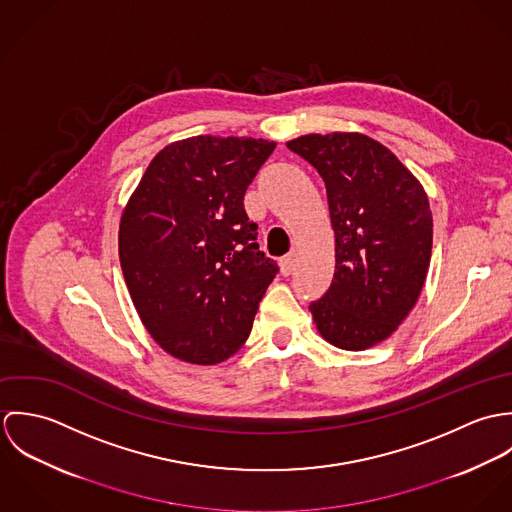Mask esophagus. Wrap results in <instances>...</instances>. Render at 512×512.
<instances>
[{"instance_id":"obj_1","label":"esophagus","mask_w":512,"mask_h":512,"mask_svg":"<svg viewBox=\"0 0 512 512\" xmlns=\"http://www.w3.org/2000/svg\"><path fill=\"white\" fill-rule=\"evenodd\" d=\"M280 268H282V274L284 276H290L295 268V252L286 254L282 260H280Z\"/></svg>"}]
</instances>
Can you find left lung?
<instances>
[{"label":"left lung","mask_w":512,"mask_h":512,"mask_svg":"<svg viewBox=\"0 0 512 512\" xmlns=\"http://www.w3.org/2000/svg\"><path fill=\"white\" fill-rule=\"evenodd\" d=\"M325 181L335 230V274L311 301L319 333L345 351L390 337L416 305L434 222L424 187L398 157L363 134L288 142Z\"/></svg>","instance_id":"1"}]
</instances>
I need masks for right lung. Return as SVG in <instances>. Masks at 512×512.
Masks as SVG:
<instances>
[{
  "mask_svg": "<svg viewBox=\"0 0 512 512\" xmlns=\"http://www.w3.org/2000/svg\"><path fill=\"white\" fill-rule=\"evenodd\" d=\"M276 149L199 136L161 149L120 222V264L149 335L169 355L217 365L248 339L280 272L256 238L244 195Z\"/></svg>",
  "mask_w": 512,
  "mask_h": 512,
  "instance_id": "1",
  "label": "right lung"
}]
</instances>
